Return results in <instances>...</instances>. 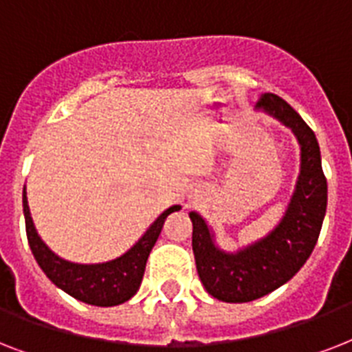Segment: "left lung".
Returning a JSON list of instances; mask_svg holds the SVG:
<instances>
[{
    "mask_svg": "<svg viewBox=\"0 0 352 352\" xmlns=\"http://www.w3.org/2000/svg\"><path fill=\"white\" fill-rule=\"evenodd\" d=\"M256 111L267 113L292 129L300 144V175L276 228L235 252L219 248L206 219L190 212L193 256L201 283L208 294L226 303L254 301L292 279L314 250L327 210V179L314 131L274 93L261 95Z\"/></svg>",
    "mask_w": 352,
    "mask_h": 352,
    "instance_id": "left-lung-1",
    "label": "left lung"
}]
</instances>
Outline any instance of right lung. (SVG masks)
<instances>
[{"mask_svg":"<svg viewBox=\"0 0 352 352\" xmlns=\"http://www.w3.org/2000/svg\"><path fill=\"white\" fill-rule=\"evenodd\" d=\"M179 210H181L179 204L164 210L151 223L148 230L144 232L142 237L122 256L115 257L111 261L84 265V263H73L56 256L43 243V239L36 232L34 221L30 217L27 192L23 190L25 228H27V239H29L36 263L58 289H62L63 292H67L78 301L96 307L120 305L137 294L138 287L142 283L149 252L159 239L166 217Z\"/></svg>","mask_w":352,"mask_h":352,"instance_id":"1","label":"right lung"}]
</instances>
